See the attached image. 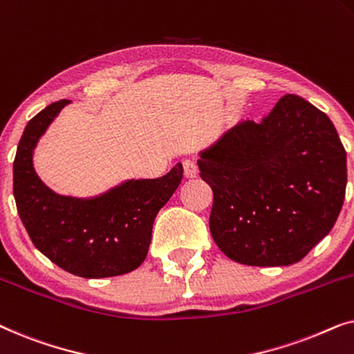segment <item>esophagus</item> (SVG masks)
I'll use <instances>...</instances> for the list:
<instances>
[{"mask_svg":"<svg viewBox=\"0 0 354 354\" xmlns=\"http://www.w3.org/2000/svg\"><path fill=\"white\" fill-rule=\"evenodd\" d=\"M183 176L187 178H193L198 176V167L196 164L190 161V159H187V161H183Z\"/></svg>","mask_w":354,"mask_h":354,"instance_id":"esophagus-1","label":"esophagus"}]
</instances>
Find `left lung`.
<instances>
[{
	"label": "left lung",
	"instance_id": "left-lung-1",
	"mask_svg": "<svg viewBox=\"0 0 354 354\" xmlns=\"http://www.w3.org/2000/svg\"><path fill=\"white\" fill-rule=\"evenodd\" d=\"M212 188L209 230L225 256L246 266L301 261L340 214L346 151L332 120L285 95L259 124L245 120L198 159Z\"/></svg>",
	"mask_w": 354,
	"mask_h": 354
}]
</instances>
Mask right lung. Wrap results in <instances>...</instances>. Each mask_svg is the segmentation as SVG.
<instances>
[{
    "mask_svg": "<svg viewBox=\"0 0 354 354\" xmlns=\"http://www.w3.org/2000/svg\"><path fill=\"white\" fill-rule=\"evenodd\" d=\"M59 100L28 120L14 158V198L32 243L66 272L85 279L132 272L151 243L154 217L183 177L178 162L166 176L129 180L98 198L53 193L33 171L32 154L57 113Z\"/></svg>",
    "mask_w": 354,
    "mask_h": 354,
    "instance_id": "obj_1",
    "label": "right lung"
}]
</instances>
